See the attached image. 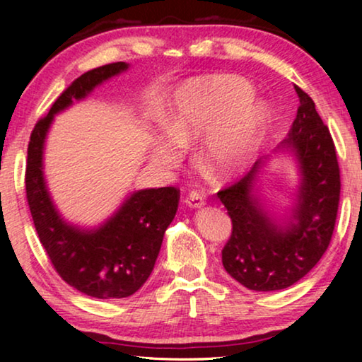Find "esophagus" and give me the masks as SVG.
I'll return each mask as SVG.
<instances>
[{
  "mask_svg": "<svg viewBox=\"0 0 362 362\" xmlns=\"http://www.w3.org/2000/svg\"><path fill=\"white\" fill-rule=\"evenodd\" d=\"M185 203L188 207H192V209H199V207L206 206V201H204V196L198 193V192H192L188 194V198L185 199Z\"/></svg>",
  "mask_w": 362,
  "mask_h": 362,
  "instance_id": "1",
  "label": "esophagus"
}]
</instances>
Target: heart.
I'll list each match as a JSON object with an SVG mask.
<instances>
[{"instance_id":"obj_1","label":"heart","mask_w":362,"mask_h":362,"mask_svg":"<svg viewBox=\"0 0 362 362\" xmlns=\"http://www.w3.org/2000/svg\"><path fill=\"white\" fill-rule=\"evenodd\" d=\"M252 95V86L235 75L183 84L163 119L169 139H151V158L174 168L182 159V148L201 140L198 159L207 170L220 179L243 173L262 148L269 122L265 102Z\"/></svg>"}]
</instances>
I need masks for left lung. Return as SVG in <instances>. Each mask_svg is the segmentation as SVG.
<instances>
[{
	"label": "left lung",
	"instance_id": "left-lung-1",
	"mask_svg": "<svg viewBox=\"0 0 362 362\" xmlns=\"http://www.w3.org/2000/svg\"><path fill=\"white\" fill-rule=\"evenodd\" d=\"M297 118L273 153L257 159L247 175L218 192L233 223L222 250L226 273L257 292L286 289L302 279L329 247L340 199V169L327 126L311 97L297 88ZM291 156L299 175L286 213L269 209L261 185L267 163Z\"/></svg>",
	"mask_w": 362,
	"mask_h": 362
}]
</instances>
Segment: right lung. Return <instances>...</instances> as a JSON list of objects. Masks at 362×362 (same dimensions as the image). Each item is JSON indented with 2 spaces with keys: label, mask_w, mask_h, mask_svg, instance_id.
Wrapping results in <instances>:
<instances>
[{
  "label": "right lung",
  "mask_w": 362,
  "mask_h": 362,
  "mask_svg": "<svg viewBox=\"0 0 362 362\" xmlns=\"http://www.w3.org/2000/svg\"><path fill=\"white\" fill-rule=\"evenodd\" d=\"M129 64L99 66L71 83L54 102L30 137L25 188L36 233L66 284L94 298H124L136 293L155 268L164 233L179 207L174 187L136 189L112 216L95 226L66 220L54 203L45 177V150L54 118L129 70Z\"/></svg>",
  "instance_id": "add662e5"
}]
</instances>
